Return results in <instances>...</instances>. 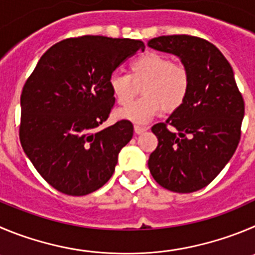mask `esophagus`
<instances>
[{"instance_id": "esophagus-1", "label": "esophagus", "mask_w": 255, "mask_h": 255, "mask_svg": "<svg viewBox=\"0 0 255 255\" xmlns=\"http://www.w3.org/2000/svg\"><path fill=\"white\" fill-rule=\"evenodd\" d=\"M146 130H148V128H147V127H141V126H134V132L137 133V134H142V133L146 132Z\"/></svg>"}]
</instances>
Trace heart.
<instances>
[{"mask_svg":"<svg viewBox=\"0 0 255 255\" xmlns=\"http://www.w3.org/2000/svg\"><path fill=\"white\" fill-rule=\"evenodd\" d=\"M135 84H144V97L118 111V117L134 125H146L162 109L173 112L184 104L190 89V74L182 64L172 63L168 56L146 52L129 64V75L112 74L109 87L117 103L129 104L136 92Z\"/></svg>","mask_w":255,"mask_h":255,"instance_id":"b5f03b06","label":"heart"}]
</instances>
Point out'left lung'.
I'll return each instance as SVG.
<instances>
[{"instance_id": "obj_1", "label": "left lung", "mask_w": 255, "mask_h": 255, "mask_svg": "<svg viewBox=\"0 0 255 255\" xmlns=\"http://www.w3.org/2000/svg\"><path fill=\"white\" fill-rule=\"evenodd\" d=\"M148 46L177 56L190 74L184 104L166 123L152 127L158 146L149 156V172L170 191H197L208 186L234 154L244 101L229 61L211 42L171 35L148 40Z\"/></svg>"}]
</instances>
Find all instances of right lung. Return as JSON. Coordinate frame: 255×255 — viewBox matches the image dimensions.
<instances>
[{"instance_id":"obj_1","label":"right lung","mask_w":255,"mask_h":255,"mask_svg":"<svg viewBox=\"0 0 255 255\" xmlns=\"http://www.w3.org/2000/svg\"><path fill=\"white\" fill-rule=\"evenodd\" d=\"M138 50L141 40L82 36L52 45L21 94L20 141L37 172L54 189L83 196L112 177L133 125L108 120L116 98L109 79Z\"/></svg>"}]
</instances>
